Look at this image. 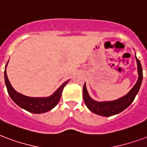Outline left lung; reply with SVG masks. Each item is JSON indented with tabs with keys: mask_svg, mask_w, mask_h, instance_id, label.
I'll return each instance as SVG.
<instances>
[{
	"mask_svg": "<svg viewBox=\"0 0 147 147\" xmlns=\"http://www.w3.org/2000/svg\"><path fill=\"white\" fill-rule=\"evenodd\" d=\"M136 57V54H135ZM136 63H137V72H138V80L136 84L132 88L128 94L122 97L111 101H96L90 96L88 91L86 90V83L83 87V96L85 104L90 111L100 116L103 117H110L113 115L118 114L127 109L132 102L134 100L136 94H138L139 90L140 88L142 80H143V69L141 66L140 61L136 57Z\"/></svg>",
	"mask_w": 147,
	"mask_h": 147,
	"instance_id": "8db88e82",
	"label": "left lung"
}]
</instances>
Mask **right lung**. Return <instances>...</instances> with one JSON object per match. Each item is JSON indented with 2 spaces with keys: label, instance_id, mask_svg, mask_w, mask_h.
Here are the masks:
<instances>
[{
  "label": "right lung",
  "instance_id": "1",
  "mask_svg": "<svg viewBox=\"0 0 147 147\" xmlns=\"http://www.w3.org/2000/svg\"><path fill=\"white\" fill-rule=\"evenodd\" d=\"M7 63L5 65V70H4L5 84H6L9 96H11L12 100L17 105L19 106L24 110L30 113H43L50 111L53 107H55L56 105L60 101L64 86L70 80H68L67 81H65L63 84H62V85L51 96H47V97H30V96H25L16 91L15 90L13 89V86H11L7 75L6 67L7 66Z\"/></svg>",
  "mask_w": 147,
  "mask_h": 147
}]
</instances>
